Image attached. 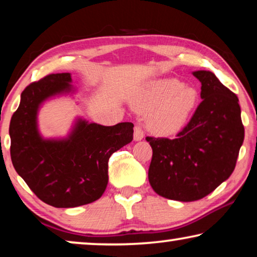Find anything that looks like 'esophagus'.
Here are the masks:
<instances>
[{"instance_id":"34e87169","label":"esophagus","mask_w":257,"mask_h":257,"mask_svg":"<svg viewBox=\"0 0 257 257\" xmlns=\"http://www.w3.org/2000/svg\"><path fill=\"white\" fill-rule=\"evenodd\" d=\"M144 138V131L143 128L140 127L139 125H137L135 127V133H133V139L136 140V142H140Z\"/></svg>"}]
</instances>
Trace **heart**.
Wrapping results in <instances>:
<instances>
[{"label": "heart", "instance_id": "heart-1", "mask_svg": "<svg viewBox=\"0 0 257 257\" xmlns=\"http://www.w3.org/2000/svg\"><path fill=\"white\" fill-rule=\"evenodd\" d=\"M132 105L140 112H150L147 126L151 132L170 136L187 125L199 105V92L179 79H158L144 85L133 97Z\"/></svg>", "mask_w": 257, "mask_h": 257}]
</instances>
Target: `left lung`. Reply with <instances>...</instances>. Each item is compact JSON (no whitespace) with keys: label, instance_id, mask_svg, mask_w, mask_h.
Here are the masks:
<instances>
[{"label":"left lung","instance_id":"8db88e82","mask_svg":"<svg viewBox=\"0 0 257 257\" xmlns=\"http://www.w3.org/2000/svg\"><path fill=\"white\" fill-rule=\"evenodd\" d=\"M193 76L202 101L175 139L147 137L153 156L149 181L157 194L189 202L212 193L233 173L244 127L236 94L210 71Z\"/></svg>","mask_w":257,"mask_h":257}]
</instances>
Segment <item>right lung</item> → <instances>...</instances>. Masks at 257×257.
<instances>
[{
	"label": "right lung",
	"mask_w": 257,
	"mask_h": 257,
	"mask_svg": "<svg viewBox=\"0 0 257 257\" xmlns=\"http://www.w3.org/2000/svg\"><path fill=\"white\" fill-rule=\"evenodd\" d=\"M71 73H52L30 84L9 126L14 167L42 201L72 208L96 201L108 181L111 154L133 139L132 122L104 126L77 117L65 137L45 138L38 113L45 101L77 93Z\"/></svg>",
	"instance_id": "right-lung-1"
}]
</instances>
